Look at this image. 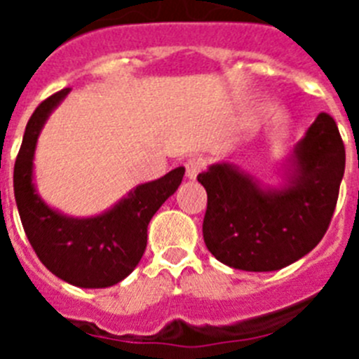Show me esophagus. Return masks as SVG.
Returning <instances> with one entry per match:
<instances>
[{
  "label": "esophagus",
  "mask_w": 359,
  "mask_h": 359,
  "mask_svg": "<svg viewBox=\"0 0 359 359\" xmlns=\"http://www.w3.org/2000/svg\"><path fill=\"white\" fill-rule=\"evenodd\" d=\"M205 160L201 156H190L189 160L185 161V172L189 180H196L198 174L205 169Z\"/></svg>",
  "instance_id": "obj_1"
}]
</instances>
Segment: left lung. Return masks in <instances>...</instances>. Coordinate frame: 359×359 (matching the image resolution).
<instances>
[{
  "label": "left lung",
  "instance_id": "left-lung-1",
  "mask_svg": "<svg viewBox=\"0 0 359 359\" xmlns=\"http://www.w3.org/2000/svg\"><path fill=\"white\" fill-rule=\"evenodd\" d=\"M345 170L338 126L320 113L294 149L291 185L266 192L228 163L198 176L208 196L203 239L223 264L275 271L302 259L325 236Z\"/></svg>",
  "mask_w": 359,
  "mask_h": 359
}]
</instances>
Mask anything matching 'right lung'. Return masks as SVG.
<instances>
[{
  "mask_svg": "<svg viewBox=\"0 0 359 359\" xmlns=\"http://www.w3.org/2000/svg\"><path fill=\"white\" fill-rule=\"evenodd\" d=\"M68 93L69 88L53 93L28 120L14 165L15 203L32 248L53 275L79 287H107L123 280L140 262L149 221L176 192L185 169L177 167L160 180L138 185L97 217L72 219L52 210L36 194L32 161L43 123Z\"/></svg>",
  "mask_w": 359,
  "mask_h": 359,
  "instance_id": "1",
  "label": "right lung"
}]
</instances>
